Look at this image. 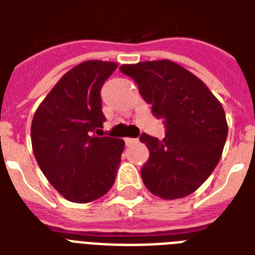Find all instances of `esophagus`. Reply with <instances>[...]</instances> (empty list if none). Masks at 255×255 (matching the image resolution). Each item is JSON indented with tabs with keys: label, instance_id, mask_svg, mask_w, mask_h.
I'll list each match as a JSON object with an SVG mask.
<instances>
[{
	"label": "esophagus",
	"instance_id": "obj_1",
	"mask_svg": "<svg viewBox=\"0 0 255 255\" xmlns=\"http://www.w3.org/2000/svg\"><path fill=\"white\" fill-rule=\"evenodd\" d=\"M124 140H126V144H133L138 142V139H135V138H126Z\"/></svg>",
	"mask_w": 255,
	"mask_h": 255
}]
</instances>
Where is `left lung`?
<instances>
[{
	"instance_id": "left-lung-1",
	"label": "left lung",
	"mask_w": 255,
	"mask_h": 255,
	"mask_svg": "<svg viewBox=\"0 0 255 255\" xmlns=\"http://www.w3.org/2000/svg\"><path fill=\"white\" fill-rule=\"evenodd\" d=\"M120 71L135 80L166 129L162 140L140 136L150 153L140 169L144 186L164 199L187 197L221 158L228 135L223 105L201 79L169 60L124 64Z\"/></svg>"
}]
</instances>
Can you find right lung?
I'll return each mask as SVG.
<instances>
[{
	"instance_id": "add662e5",
	"label": "right lung",
	"mask_w": 255,
	"mask_h": 255,
	"mask_svg": "<svg viewBox=\"0 0 255 255\" xmlns=\"http://www.w3.org/2000/svg\"><path fill=\"white\" fill-rule=\"evenodd\" d=\"M116 68V63L100 60L76 65L58 80L32 119L36 162L71 202L95 201L116 180L124 140L101 136L105 122L101 89Z\"/></svg>"
}]
</instances>
